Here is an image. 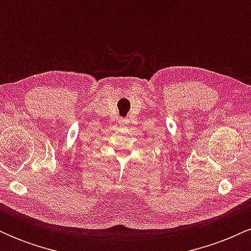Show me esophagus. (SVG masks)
<instances>
[{
	"label": "esophagus",
	"instance_id": "obj_1",
	"mask_svg": "<svg viewBox=\"0 0 251 251\" xmlns=\"http://www.w3.org/2000/svg\"><path fill=\"white\" fill-rule=\"evenodd\" d=\"M128 123H129L128 119H120L119 120V125L123 126V127H126V126L128 125Z\"/></svg>",
	"mask_w": 251,
	"mask_h": 251
}]
</instances>
